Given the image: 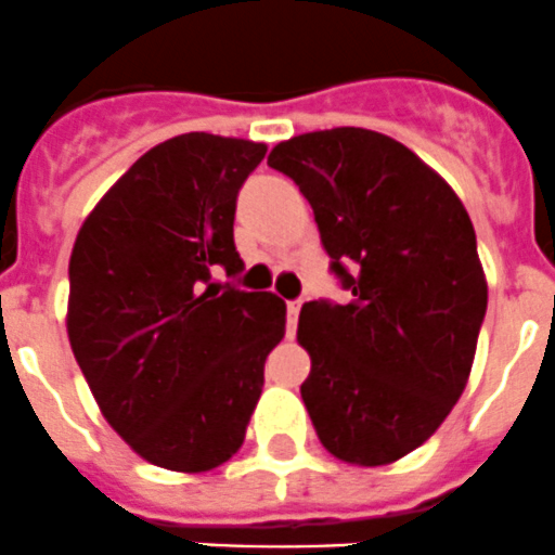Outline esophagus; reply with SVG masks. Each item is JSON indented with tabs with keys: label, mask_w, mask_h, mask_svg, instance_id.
I'll return each instance as SVG.
<instances>
[{
	"label": "esophagus",
	"mask_w": 555,
	"mask_h": 555,
	"mask_svg": "<svg viewBox=\"0 0 555 555\" xmlns=\"http://www.w3.org/2000/svg\"><path fill=\"white\" fill-rule=\"evenodd\" d=\"M301 304L304 301H287V332L289 334L296 332V323H298V312H301Z\"/></svg>",
	"instance_id": "obj_1"
}]
</instances>
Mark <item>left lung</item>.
Segmentation results:
<instances>
[{"instance_id":"left-lung-1","label":"left lung","mask_w":555,"mask_h":555,"mask_svg":"<svg viewBox=\"0 0 555 555\" xmlns=\"http://www.w3.org/2000/svg\"><path fill=\"white\" fill-rule=\"evenodd\" d=\"M268 166L312 204L348 304L309 301L298 343L318 439L339 462L392 464L462 398L487 312L476 229L451 184L412 149L362 127L282 141Z\"/></svg>"}]
</instances>
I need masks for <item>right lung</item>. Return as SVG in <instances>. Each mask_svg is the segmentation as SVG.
Segmentation results:
<instances>
[{
	"instance_id": "right-lung-1",
	"label": "right lung",
	"mask_w": 555,
	"mask_h": 555,
	"mask_svg": "<svg viewBox=\"0 0 555 555\" xmlns=\"http://www.w3.org/2000/svg\"><path fill=\"white\" fill-rule=\"evenodd\" d=\"M266 143L209 132L149 149L79 227L68 343L104 421L146 462L207 473L241 451L284 337L273 293L212 282L243 271L234 202Z\"/></svg>"
}]
</instances>
